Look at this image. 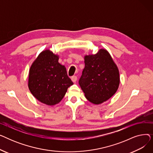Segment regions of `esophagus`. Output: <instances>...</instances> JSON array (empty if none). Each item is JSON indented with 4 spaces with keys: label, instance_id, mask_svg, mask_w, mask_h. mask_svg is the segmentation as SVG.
Wrapping results in <instances>:
<instances>
[{
    "label": "esophagus",
    "instance_id": "esophagus-1",
    "mask_svg": "<svg viewBox=\"0 0 153 153\" xmlns=\"http://www.w3.org/2000/svg\"><path fill=\"white\" fill-rule=\"evenodd\" d=\"M71 80L73 82H76L77 81V77L76 76H72Z\"/></svg>",
    "mask_w": 153,
    "mask_h": 153
}]
</instances>
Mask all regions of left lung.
Instances as JSON below:
<instances>
[{"instance_id": "obj_1", "label": "left lung", "mask_w": 153, "mask_h": 153, "mask_svg": "<svg viewBox=\"0 0 153 153\" xmlns=\"http://www.w3.org/2000/svg\"><path fill=\"white\" fill-rule=\"evenodd\" d=\"M85 68L79 84L86 99L94 104L108 100L120 84L118 68L108 52L100 50L94 55L85 56Z\"/></svg>"}]
</instances>
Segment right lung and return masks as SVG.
I'll use <instances>...</instances> for the list:
<instances>
[{"label": "right lung", "instance_id": "add662e5", "mask_svg": "<svg viewBox=\"0 0 153 153\" xmlns=\"http://www.w3.org/2000/svg\"><path fill=\"white\" fill-rule=\"evenodd\" d=\"M58 56L50 50L39 54L29 72L28 87L34 97L45 104L54 105L73 84L66 69L58 62Z\"/></svg>", "mask_w": 153, "mask_h": 153}]
</instances>
